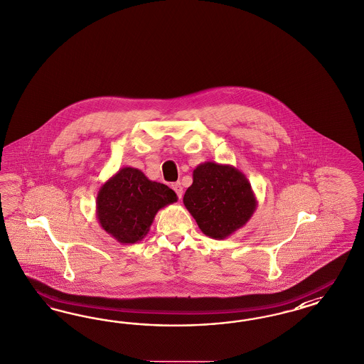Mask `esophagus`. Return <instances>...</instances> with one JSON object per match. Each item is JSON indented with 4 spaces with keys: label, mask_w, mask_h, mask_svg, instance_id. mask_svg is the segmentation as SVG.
I'll use <instances>...</instances> for the list:
<instances>
[{
    "label": "esophagus",
    "mask_w": 364,
    "mask_h": 364,
    "mask_svg": "<svg viewBox=\"0 0 364 364\" xmlns=\"http://www.w3.org/2000/svg\"><path fill=\"white\" fill-rule=\"evenodd\" d=\"M171 188H173V190L176 191L178 198H181V197H182V194H183V188H182L181 182H176V183H173V185H171Z\"/></svg>",
    "instance_id": "obj_1"
}]
</instances>
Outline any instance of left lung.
I'll return each mask as SVG.
<instances>
[{
    "instance_id": "obj_1",
    "label": "left lung",
    "mask_w": 364,
    "mask_h": 364,
    "mask_svg": "<svg viewBox=\"0 0 364 364\" xmlns=\"http://www.w3.org/2000/svg\"><path fill=\"white\" fill-rule=\"evenodd\" d=\"M183 203L203 235L223 240L247 225L257 198L245 174L232 164L205 162L193 171Z\"/></svg>"
}]
</instances>
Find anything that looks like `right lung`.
<instances>
[{"instance_id":"add662e5","label":"right lung","mask_w":364,"mask_h":364,"mask_svg":"<svg viewBox=\"0 0 364 364\" xmlns=\"http://www.w3.org/2000/svg\"><path fill=\"white\" fill-rule=\"evenodd\" d=\"M176 200L174 190L126 166L99 188L96 217L117 242L135 244L147 235L156 213Z\"/></svg>"}]
</instances>
